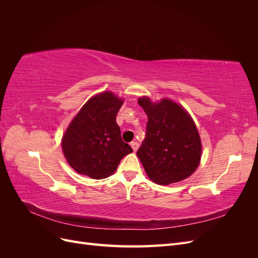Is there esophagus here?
<instances>
[{"instance_id": "obj_1", "label": "esophagus", "mask_w": 258, "mask_h": 258, "mask_svg": "<svg viewBox=\"0 0 258 258\" xmlns=\"http://www.w3.org/2000/svg\"><path fill=\"white\" fill-rule=\"evenodd\" d=\"M130 145L132 147V150H134V152L138 151V148H139V143L138 142H131Z\"/></svg>"}]
</instances>
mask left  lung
Listing matches in <instances>:
<instances>
[{
  "instance_id": "8db88e82",
  "label": "left lung",
  "mask_w": 258,
  "mask_h": 258,
  "mask_svg": "<svg viewBox=\"0 0 258 258\" xmlns=\"http://www.w3.org/2000/svg\"><path fill=\"white\" fill-rule=\"evenodd\" d=\"M148 117L146 135L137 152L153 182L169 185L188 177L201 158V141L191 117L182 106L168 99L153 103L139 99Z\"/></svg>"
}]
</instances>
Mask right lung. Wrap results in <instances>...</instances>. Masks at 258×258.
I'll list each match as a JSON object with an SVG mask.
<instances>
[{
  "instance_id": "right-lung-1",
  "label": "right lung",
  "mask_w": 258,
  "mask_h": 258,
  "mask_svg": "<svg viewBox=\"0 0 258 258\" xmlns=\"http://www.w3.org/2000/svg\"><path fill=\"white\" fill-rule=\"evenodd\" d=\"M123 101L105 91L89 99L70 123L62 139L64 156L76 172L101 179L115 172L132 153L121 140L116 115Z\"/></svg>"
}]
</instances>
